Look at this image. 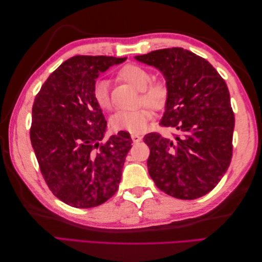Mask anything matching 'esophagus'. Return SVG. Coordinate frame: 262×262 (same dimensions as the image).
Instances as JSON below:
<instances>
[{
    "instance_id": "1",
    "label": "esophagus",
    "mask_w": 262,
    "mask_h": 262,
    "mask_svg": "<svg viewBox=\"0 0 262 262\" xmlns=\"http://www.w3.org/2000/svg\"><path fill=\"white\" fill-rule=\"evenodd\" d=\"M130 137H132V140H133V142H134V143H138V142L142 141V136L137 135V134H132Z\"/></svg>"
}]
</instances>
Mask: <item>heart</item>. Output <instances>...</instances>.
Instances as JSON below:
<instances>
[{
	"mask_svg": "<svg viewBox=\"0 0 262 262\" xmlns=\"http://www.w3.org/2000/svg\"><path fill=\"white\" fill-rule=\"evenodd\" d=\"M117 77L141 92V102L148 104L155 110L165 107L169 100V86L162 79H152L145 68L137 64H126L117 71ZM93 99L102 110H109L111 101L108 82L99 80L93 88ZM146 104L135 110H119L111 117L110 125L114 130L141 133L152 118V110Z\"/></svg>",
	"mask_w": 262,
	"mask_h": 262,
	"instance_id": "1",
	"label": "heart"
}]
</instances>
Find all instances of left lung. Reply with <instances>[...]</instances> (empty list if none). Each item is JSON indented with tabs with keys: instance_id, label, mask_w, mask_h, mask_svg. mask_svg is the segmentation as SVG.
Here are the masks:
<instances>
[{
	"instance_id": "left-lung-1",
	"label": "left lung",
	"mask_w": 262,
	"mask_h": 262,
	"mask_svg": "<svg viewBox=\"0 0 262 262\" xmlns=\"http://www.w3.org/2000/svg\"><path fill=\"white\" fill-rule=\"evenodd\" d=\"M162 72L169 100L160 125L170 137L149 133L148 173L160 190L178 199L205 196L229 169L234 113L226 83L213 65L187 49H159L135 57Z\"/></svg>"
}]
</instances>
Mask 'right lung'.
<instances>
[{"label":"right lung","instance_id":"obj_1","mask_svg":"<svg viewBox=\"0 0 262 262\" xmlns=\"http://www.w3.org/2000/svg\"><path fill=\"white\" fill-rule=\"evenodd\" d=\"M125 58L76 55L55 70L32 105L30 141L48 188L76 208L107 202L118 190L132 147L129 133L102 142L107 121L93 99L101 72Z\"/></svg>","mask_w":262,"mask_h":262}]
</instances>
